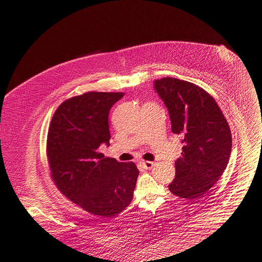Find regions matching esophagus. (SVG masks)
<instances>
[{"mask_svg": "<svg viewBox=\"0 0 262 262\" xmlns=\"http://www.w3.org/2000/svg\"><path fill=\"white\" fill-rule=\"evenodd\" d=\"M141 164H142V166L145 168V169H150V168H152V166L155 165L152 162H150V161H141Z\"/></svg>", "mask_w": 262, "mask_h": 262, "instance_id": "1", "label": "esophagus"}]
</instances>
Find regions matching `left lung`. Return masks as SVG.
I'll return each instance as SVG.
<instances>
[{"mask_svg":"<svg viewBox=\"0 0 262 262\" xmlns=\"http://www.w3.org/2000/svg\"><path fill=\"white\" fill-rule=\"evenodd\" d=\"M154 89L167 107L171 132L180 135L183 143L168 189L181 198L204 197L230 160L228 121L214 98L194 83L166 77L156 80Z\"/></svg>","mask_w":262,"mask_h":262,"instance_id":"8db88e82","label":"left lung"}]
</instances>
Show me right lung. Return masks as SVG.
<instances>
[{"label":"right lung","mask_w":262,"mask_h":262,"mask_svg":"<svg viewBox=\"0 0 262 262\" xmlns=\"http://www.w3.org/2000/svg\"><path fill=\"white\" fill-rule=\"evenodd\" d=\"M123 93L90 92L64 101L51 119L47 159L61 193L93 215L111 218L133 200L139 170L99 151L110 145L108 114Z\"/></svg>","instance_id":"obj_1"}]
</instances>
